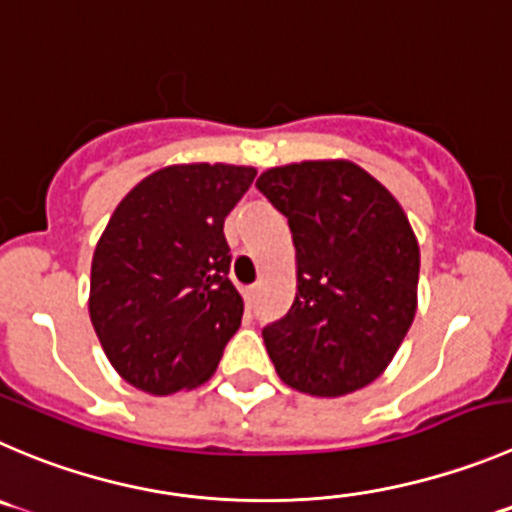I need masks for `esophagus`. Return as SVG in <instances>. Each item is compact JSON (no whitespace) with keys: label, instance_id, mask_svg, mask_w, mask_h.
<instances>
[{"label":"esophagus","instance_id":"obj_1","mask_svg":"<svg viewBox=\"0 0 512 512\" xmlns=\"http://www.w3.org/2000/svg\"><path fill=\"white\" fill-rule=\"evenodd\" d=\"M256 294H259V286H246V289H243V299H246L248 309H251L253 301H256Z\"/></svg>","mask_w":512,"mask_h":512}]
</instances>
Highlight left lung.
Segmentation results:
<instances>
[{
    "label": "left lung",
    "instance_id": "8db88e82",
    "mask_svg": "<svg viewBox=\"0 0 512 512\" xmlns=\"http://www.w3.org/2000/svg\"><path fill=\"white\" fill-rule=\"evenodd\" d=\"M256 188L289 221L296 299L264 326L276 374L314 397L367 387L397 354L417 311L420 246L397 198L349 160H304Z\"/></svg>",
    "mask_w": 512,
    "mask_h": 512
}]
</instances>
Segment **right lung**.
I'll return each mask as SVG.
<instances>
[{
    "label": "right lung",
    "instance_id": "right-lung-1",
    "mask_svg": "<svg viewBox=\"0 0 512 512\" xmlns=\"http://www.w3.org/2000/svg\"><path fill=\"white\" fill-rule=\"evenodd\" d=\"M256 170L168 165L120 201L92 256L90 319L115 372L163 397L216 372L243 299L223 221Z\"/></svg>",
    "mask_w": 512,
    "mask_h": 512
}]
</instances>
